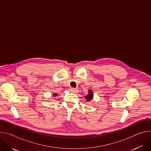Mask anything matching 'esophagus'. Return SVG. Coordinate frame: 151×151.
<instances>
[{
  "label": "esophagus",
  "mask_w": 151,
  "mask_h": 151,
  "mask_svg": "<svg viewBox=\"0 0 151 151\" xmlns=\"http://www.w3.org/2000/svg\"><path fill=\"white\" fill-rule=\"evenodd\" d=\"M70 92H72V93H76V92L78 91V90L75 89V88H72L70 89Z\"/></svg>",
  "instance_id": "34e87169"
}]
</instances>
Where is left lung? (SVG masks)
Instances as JSON below:
<instances>
[{"label": "left lung", "instance_id": "left-lung-1", "mask_svg": "<svg viewBox=\"0 0 151 151\" xmlns=\"http://www.w3.org/2000/svg\"><path fill=\"white\" fill-rule=\"evenodd\" d=\"M93 91L91 90H88V93L87 95H86L84 96V98L85 99L86 101H87V102H89L90 101L93 99Z\"/></svg>", "mask_w": 151, "mask_h": 151}]
</instances>
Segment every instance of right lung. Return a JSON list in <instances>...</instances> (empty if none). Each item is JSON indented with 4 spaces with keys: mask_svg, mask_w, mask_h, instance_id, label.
Segmentation results:
<instances>
[{
    "mask_svg": "<svg viewBox=\"0 0 151 151\" xmlns=\"http://www.w3.org/2000/svg\"><path fill=\"white\" fill-rule=\"evenodd\" d=\"M57 95H58V94H57V93H54L53 94V96H54V97H56Z\"/></svg>",
    "mask_w": 151,
    "mask_h": 151,
    "instance_id": "add662e5",
    "label": "right lung"
}]
</instances>
